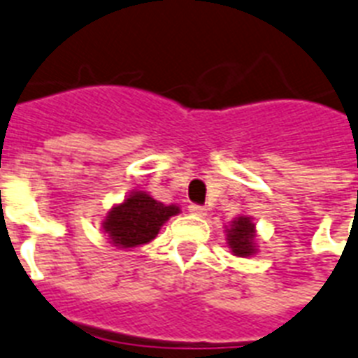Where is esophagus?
I'll return each mask as SVG.
<instances>
[{
	"label": "esophagus",
	"instance_id": "34e87169",
	"mask_svg": "<svg viewBox=\"0 0 358 358\" xmlns=\"http://www.w3.org/2000/svg\"><path fill=\"white\" fill-rule=\"evenodd\" d=\"M189 211L196 217H206V208L204 206H199V204H191L189 206Z\"/></svg>",
	"mask_w": 358,
	"mask_h": 358
}]
</instances>
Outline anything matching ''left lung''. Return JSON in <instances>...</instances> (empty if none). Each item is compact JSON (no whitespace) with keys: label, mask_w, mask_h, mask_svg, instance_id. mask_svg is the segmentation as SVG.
I'll list each match as a JSON object with an SVG mask.
<instances>
[{"label":"left lung","mask_w":358,"mask_h":358,"mask_svg":"<svg viewBox=\"0 0 358 358\" xmlns=\"http://www.w3.org/2000/svg\"><path fill=\"white\" fill-rule=\"evenodd\" d=\"M226 241L234 255L250 257L257 252L255 248V224L250 217H237L231 220L229 228H226Z\"/></svg>","instance_id":"obj_1"}]
</instances>
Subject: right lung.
Returning a JSON list of instances; mask_svg holds the SVG:
<instances>
[{
    "mask_svg": "<svg viewBox=\"0 0 358 358\" xmlns=\"http://www.w3.org/2000/svg\"><path fill=\"white\" fill-rule=\"evenodd\" d=\"M178 213V206H165L145 191H132L124 202L110 209L103 229L113 246L134 248L150 243L159 228Z\"/></svg>",
    "mask_w": 358,
    "mask_h": 358,
    "instance_id": "1",
    "label": "right lung"
}]
</instances>
